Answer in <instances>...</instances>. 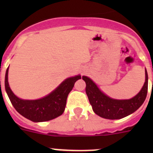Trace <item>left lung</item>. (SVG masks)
Wrapping results in <instances>:
<instances>
[{
  "label": "left lung",
  "instance_id": "8db88e82",
  "mask_svg": "<svg viewBox=\"0 0 153 153\" xmlns=\"http://www.w3.org/2000/svg\"><path fill=\"white\" fill-rule=\"evenodd\" d=\"M86 83V93L93 112L100 117L109 120H119L134 113L146 98L148 91V74L146 70V81L143 88L134 97L129 100H115L104 94L95 83L83 76Z\"/></svg>",
  "mask_w": 153,
  "mask_h": 153
}]
</instances>
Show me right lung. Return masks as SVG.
Returning <instances> with one entry per match:
<instances>
[{
	"label": "right lung",
	"mask_w": 153,
	"mask_h": 153,
	"mask_svg": "<svg viewBox=\"0 0 153 153\" xmlns=\"http://www.w3.org/2000/svg\"><path fill=\"white\" fill-rule=\"evenodd\" d=\"M9 68V67H8ZM8 68L5 74V90L13 107L21 115L33 122H45L60 117L64 112L67 99L79 75L63 81L50 94L39 100H27L16 97L8 83Z\"/></svg>",
	"instance_id": "1"
}]
</instances>
